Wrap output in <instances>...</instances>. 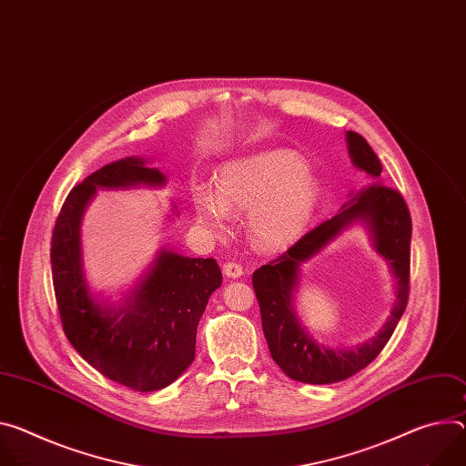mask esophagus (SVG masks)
<instances>
[{
  "label": "esophagus",
  "instance_id": "34e87169",
  "mask_svg": "<svg viewBox=\"0 0 466 466\" xmlns=\"http://www.w3.org/2000/svg\"><path fill=\"white\" fill-rule=\"evenodd\" d=\"M223 273L228 279H239L243 275V268L239 264H236V262H227L223 266Z\"/></svg>",
  "mask_w": 466,
  "mask_h": 466
}]
</instances>
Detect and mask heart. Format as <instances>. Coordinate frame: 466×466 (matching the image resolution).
Here are the masks:
<instances>
[{"label":"heart","mask_w":466,"mask_h":466,"mask_svg":"<svg viewBox=\"0 0 466 466\" xmlns=\"http://www.w3.org/2000/svg\"><path fill=\"white\" fill-rule=\"evenodd\" d=\"M193 209L211 230L225 232L232 214H248V234L262 250H286L309 230L321 198V182L291 150H268L225 163L216 191L195 186Z\"/></svg>","instance_id":"obj_1"}]
</instances>
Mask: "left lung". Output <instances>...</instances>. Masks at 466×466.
<instances>
[{"instance_id":"8db88e82","label":"left lung","mask_w":466,"mask_h":466,"mask_svg":"<svg viewBox=\"0 0 466 466\" xmlns=\"http://www.w3.org/2000/svg\"><path fill=\"white\" fill-rule=\"evenodd\" d=\"M351 163L373 182L351 193L340 211L291 245L284 255L262 266L252 275V288L262 314V329L273 360L293 380L309 385H330L366 368L387 346L405 312L410 269V214L403 197L380 182L379 157L357 132L346 134ZM364 224L378 254L391 266L397 279V299L390 319L368 343L351 350L327 349L304 329L292 309V295L299 283V269L338 233L351 224Z\"/></svg>"}]
</instances>
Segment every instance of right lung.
Segmentation results:
<instances>
[{
    "label": "right lung",
    "instance_id": "obj_1",
    "mask_svg": "<svg viewBox=\"0 0 466 466\" xmlns=\"http://www.w3.org/2000/svg\"><path fill=\"white\" fill-rule=\"evenodd\" d=\"M130 156L76 186L52 234V275L68 342L118 385L154 392L177 380L195 359L197 325L223 275L214 258H189L159 248L148 271L118 305L98 299L83 269L81 219L96 189L163 187L167 177Z\"/></svg>",
    "mask_w": 466,
    "mask_h": 466
}]
</instances>
